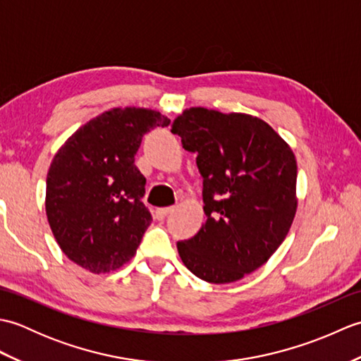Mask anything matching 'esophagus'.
Returning a JSON list of instances; mask_svg holds the SVG:
<instances>
[{
	"label": "esophagus",
	"instance_id": "1",
	"mask_svg": "<svg viewBox=\"0 0 361 361\" xmlns=\"http://www.w3.org/2000/svg\"><path fill=\"white\" fill-rule=\"evenodd\" d=\"M172 211H173V206H169V208H159V209L155 211V217H157L158 220H163V219H166Z\"/></svg>",
	"mask_w": 361,
	"mask_h": 361
}]
</instances>
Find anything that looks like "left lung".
Here are the masks:
<instances>
[{
	"mask_svg": "<svg viewBox=\"0 0 361 361\" xmlns=\"http://www.w3.org/2000/svg\"><path fill=\"white\" fill-rule=\"evenodd\" d=\"M183 147L197 153L206 221L176 243L197 278L242 279L262 267L286 239L296 212V159L262 119L192 106L172 122Z\"/></svg>",
	"mask_w": 361,
	"mask_h": 361,
	"instance_id": "left-lung-1",
	"label": "left lung"
}]
</instances>
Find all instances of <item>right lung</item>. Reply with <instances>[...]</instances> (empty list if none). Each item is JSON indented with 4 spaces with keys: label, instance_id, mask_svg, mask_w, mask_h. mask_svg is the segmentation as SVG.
<instances>
[{
    "label": "right lung",
    "instance_id": "right-lung-1",
    "mask_svg": "<svg viewBox=\"0 0 361 361\" xmlns=\"http://www.w3.org/2000/svg\"><path fill=\"white\" fill-rule=\"evenodd\" d=\"M171 119L147 109H113L82 126L59 149L46 178V216L59 247L91 273L135 256L152 216L135 166L142 136Z\"/></svg>",
    "mask_w": 361,
    "mask_h": 361
}]
</instances>
